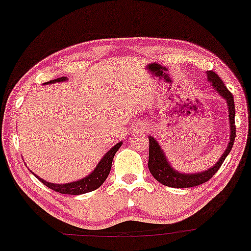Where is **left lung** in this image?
<instances>
[{"instance_id": "left-lung-1", "label": "left lung", "mask_w": 251, "mask_h": 251, "mask_svg": "<svg viewBox=\"0 0 251 251\" xmlns=\"http://www.w3.org/2000/svg\"><path fill=\"white\" fill-rule=\"evenodd\" d=\"M208 80L212 83V86L221 95L223 98L227 100L228 111H229V124H230V141L227 150L225 151L221 159L216 162L215 166H213L209 170L202 172V173L195 174H182L176 172L171 167L167 160L165 158V154L162 153L161 149L156 143V140L153 137H149L150 140V154H149V168L151 174L155 177L162 185L173 187V188H189V187H195L202 183L207 182L208 180L212 179L214 174L221 167L222 162L225 161L227 155L229 154L232 149V145L235 141V135H236V126H235V104L234 97L231 92L227 89L225 83L221 80V78L217 76L216 72L208 71L207 72Z\"/></svg>"}]
</instances>
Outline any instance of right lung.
I'll use <instances>...</instances> for the list:
<instances>
[{"mask_svg": "<svg viewBox=\"0 0 251 251\" xmlns=\"http://www.w3.org/2000/svg\"><path fill=\"white\" fill-rule=\"evenodd\" d=\"M66 80V77H60L57 78V79L47 81L45 84H52L56 83V81H63ZM122 146V143H118L116 146H113L108 152L102 156L98 166L95 168V171L92 172L91 174L87 175L86 177L81 179L79 181H75V182L70 183H64V185H56V183H50L44 181L41 177H38L37 175H35L37 179H39L43 185L49 187L50 189L55 191L57 193H60V194H70V195H79V194H85V193L92 192L95 189L99 188L104 181L106 180L107 175L110 174L111 167H112V160L113 156L116 154V152L119 150V147Z\"/></svg>", "mask_w": 251, "mask_h": 251, "instance_id": "right-lung-1", "label": "right lung"}]
</instances>
